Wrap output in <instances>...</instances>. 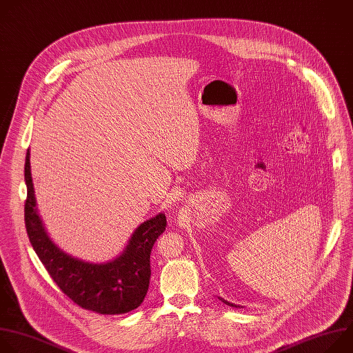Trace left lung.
<instances>
[{
	"label": "left lung",
	"mask_w": 353,
	"mask_h": 353,
	"mask_svg": "<svg viewBox=\"0 0 353 353\" xmlns=\"http://www.w3.org/2000/svg\"><path fill=\"white\" fill-rule=\"evenodd\" d=\"M219 299H220V301H223L225 305H230V306H232V307H234V306H235V307H239V306H236V305H234V303H231V302H227V301H224L223 298H219Z\"/></svg>",
	"instance_id": "obj_1"
}]
</instances>
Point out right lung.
Listing matches in <instances>:
<instances>
[{"label": "right lung", "instance_id": "add662e5", "mask_svg": "<svg viewBox=\"0 0 353 353\" xmlns=\"http://www.w3.org/2000/svg\"><path fill=\"white\" fill-rule=\"evenodd\" d=\"M25 181L28 236L59 290L78 306L100 314H122L142 305L150 284V253L157 238L165 231V214L160 213L140 224L117 259L100 264L89 263L62 252L47 235L36 210L29 150Z\"/></svg>", "mask_w": 353, "mask_h": 353}]
</instances>
